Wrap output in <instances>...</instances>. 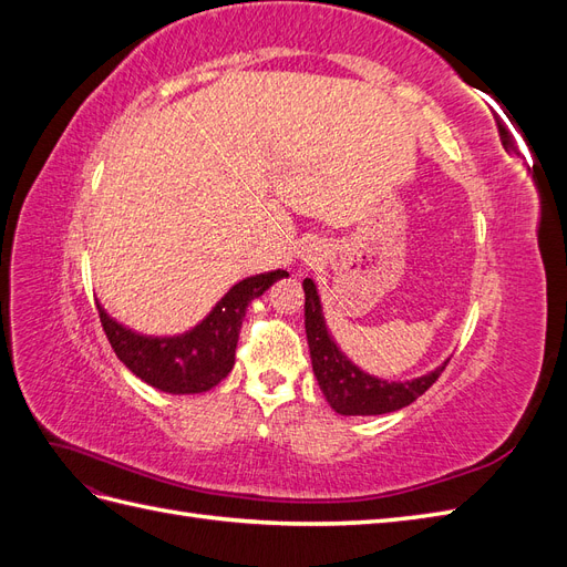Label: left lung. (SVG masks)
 Wrapping results in <instances>:
<instances>
[{"mask_svg":"<svg viewBox=\"0 0 567 567\" xmlns=\"http://www.w3.org/2000/svg\"><path fill=\"white\" fill-rule=\"evenodd\" d=\"M305 290V331L307 346H310L312 371L319 381L326 402L342 416H379L409 406L414 400L431 388L440 373L447 367L450 359H444L440 367L427 371L425 375L411 381H383L379 375L352 364L350 359L340 352L336 340L326 326L321 300L312 279L302 281Z\"/></svg>","mask_w":567,"mask_h":567,"instance_id":"left-lung-1","label":"left lung"}]
</instances>
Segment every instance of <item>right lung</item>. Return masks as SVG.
Masks as SVG:
<instances>
[{
	"instance_id": "add662e5",
	"label": "right lung",
	"mask_w": 567,
	"mask_h": 567,
	"mask_svg": "<svg viewBox=\"0 0 567 567\" xmlns=\"http://www.w3.org/2000/svg\"><path fill=\"white\" fill-rule=\"evenodd\" d=\"M284 277L288 271L274 269L234 284L205 319L177 336L136 333L115 321L99 300L96 310L111 348L136 379L161 392L198 394L227 379L248 305Z\"/></svg>"
}]
</instances>
